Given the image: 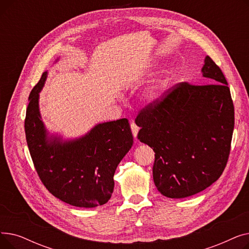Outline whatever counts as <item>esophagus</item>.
<instances>
[{
	"mask_svg": "<svg viewBox=\"0 0 249 249\" xmlns=\"http://www.w3.org/2000/svg\"><path fill=\"white\" fill-rule=\"evenodd\" d=\"M131 130H132V133H133V136L136 137L137 134H138V131H139V127L134 123L132 122L131 123Z\"/></svg>",
	"mask_w": 249,
	"mask_h": 249,
	"instance_id": "obj_1",
	"label": "esophagus"
}]
</instances>
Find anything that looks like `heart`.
<instances>
[{
	"instance_id": "obj_1",
	"label": "heart",
	"mask_w": 249,
	"mask_h": 249,
	"mask_svg": "<svg viewBox=\"0 0 249 249\" xmlns=\"http://www.w3.org/2000/svg\"><path fill=\"white\" fill-rule=\"evenodd\" d=\"M163 96V88L161 85H154L145 91V99L149 103L159 102Z\"/></svg>"
}]
</instances>
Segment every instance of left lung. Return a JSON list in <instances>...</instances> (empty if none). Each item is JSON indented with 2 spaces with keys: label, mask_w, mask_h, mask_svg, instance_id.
<instances>
[{
  "label": "left lung",
  "mask_w": 249,
  "mask_h": 249,
  "mask_svg": "<svg viewBox=\"0 0 249 249\" xmlns=\"http://www.w3.org/2000/svg\"><path fill=\"white\" fill-rule=\"evenodd\" d=\"M204 85L179 83L137 115V138L155 152L158 190L167 198L198 194L215 182L227 164L234 106L226 78L210 56Z\"/></svg>",
  "instance_id": "left-lung-1"
}]
</instances>
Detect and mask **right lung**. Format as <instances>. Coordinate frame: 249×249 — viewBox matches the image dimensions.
Returning a JSON list of instances; mask_svg holds the SVG:
<instances>
[{"label": "right lung", "mask_w": 249, "mask_h": 249, "mask_svg": "<svg viewBox=\"0 0 249 249\" xmlns=\"http://www.w3.org/2000/svg\"><path fill=\"white\" fill-rule=\"evenodd\" d=\"M46 77L44 71L32 89L25 118L26 140L38 177L64 203L80 208L106 204L114 190L116 168L133 144L129 122L123 118L101 123L69 141L48 137L38 105Z\"/></svg>", "instance_id": "right-lung-1"}]
</instances>
